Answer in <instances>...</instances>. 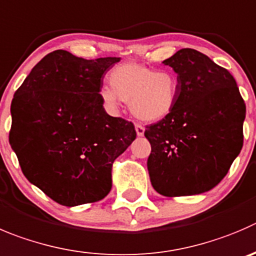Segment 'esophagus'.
<instances>
[{"instance_id": "esophagus-1", "label": "esophagus", "mask_w": 256, "mask_h": 256, "mask_svg": "<svg viewBox=\"0 0 256 256\" xmlns=\"http://www.w3.org/2000/svg\"><path fill=\"white\" fill-rule=\"evenodd\" d=\"M136 132H137L138 137H142L144 134V126H142L140 124H136Z\"/></svg>"}]
</instances>
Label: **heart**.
<instances>
[{"label":"heart","instance_id":"heart-1","mask_svg":"<svg viewBox=\"0 0 256 256\" xmlns=\"http://www.w3.org/2000/svg\"><path fill=\"white\" fill-rule=\"evenodd\" d=\"M109 85L99 90L106 108L114 110L119 100L130 104V110L143 122H160L174 109L180 94V79L171 70L154 69L123 62L109 72Z\"/></svg>","mask_w":256,"mask_h":256}]
</instances>
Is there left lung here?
<instances>
[{
  "instance_id": "left-lung-1",
  "label": "left lung",
  "mask_w": 256,
  "mask_h": 256,
  "mask_svg": "<svg viewBox=\"0 0 256 256\" xmlns=\"http://www.w3.org/2000/svg\"><path fill=\"white\" fill-rule=\"evenodd\" d=\"M163 64L178 76L180 94L172 113L144 132L150 184L167 197L204 194L242 150L246 106L232 75L205 54L181 48Z\"/></svg>"
}]
</instances>
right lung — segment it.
Instances as JSON below:
<instances>
[{
    "mask_svg": "<svg viewBox=\"0 0 256 256\" xmlns=\"http://www.w3.org/2000/svg\"><path fill=\"white\" fill-rule=\"evenodd\" d=\"M119 60L52 51L12 99L10 144L26 178L60 205L104 198L114 160L137 137L132 122L106 114L99 98L104 75Z\"/></svg>",
    "mask_w": 256,
    "mask_h": 256,
    "instance_id": "right-lung-1",
    "label": "right lung"
}]
</instances>
